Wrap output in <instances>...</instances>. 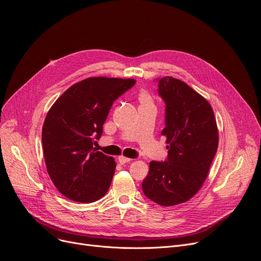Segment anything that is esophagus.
I'll list each match as a JSON object with an SVG mask.
<instances>
[{
    "mask_svg": "<svg viewBox=\"0 0 261 261\" xmlns=\"http://www.w3.org/2000/svg\"><path fill=\"white\" fill-rule=\"evenodd\" d=\"M130 161H131L130 158H126V156H123V155H119V156H118V162H119L121 165L126 164V163H129Z\"/></svg>",
    "mask_w": 261,
    "mask_h": 261,
    "instance_id": "34e87169",
    "label": "esophagus"
}]
</instances>
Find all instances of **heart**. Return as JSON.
I'll return each instance as SVG.
<instances>
[{"label": "heart", "instance_id": "obj_1", "mask_svg": "<svg viewBox=\"0 0 261 261\" xmlns=\"http://www.w3.org/2000/svg\"><path fill=\"white\" fill-rule=\"evenodd\" d=\"M139 101H140V106L153 105L152 97L148 92H147V90H141L139 94Z\"/></svg>", "mask_w": 261, "mask_h": 261}]
</instances>
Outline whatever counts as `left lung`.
Here are the masks:
<instances>
[{
  "label": "left lung",
  "instance_id": "8db88e82",
  "mask_svg": "<svg viewBox=\"0 0 261 261\" xmlns=\"http://www.w3.org/2000/svg\"><path fill=\"white\" fill-rule=\"evenodd\" d=\"M159 81L165 102L167 160L151 161L142 188L146 197L164 207L193 197L208 177L219 145V131L208 101L173 76Z\"/></svg>",
  "mask_w": 261,
  "mask_h": 261
}]
</instances>
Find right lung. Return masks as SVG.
Here are the masks:
<instances>
[{"mask_svg": "<svg viewBox=\"0 0 261 261\" xmlns=\"http://www.w3.org/2000/svg\"><path fill=\"white\" fill-rule=\"evenodd\" d=\"M135 84L134 79L94 76L68 88L49 110L42 126L48 174L73 201L93 202L108 192L116 163L93 146L113 102Z\"/></svg>", "mask_w": 261, "mask_h": 261, "instance_id": "obj_1", "label": "right lung"}]
</instances>
